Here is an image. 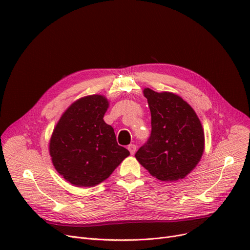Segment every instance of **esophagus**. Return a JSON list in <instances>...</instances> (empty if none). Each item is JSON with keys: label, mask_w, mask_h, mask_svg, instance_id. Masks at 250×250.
<instances>
[{"label": "esophagus", "mask_w": 250, "mask_h": 250, "mask_svg": "<svg viewBox=\"0 0 250 250\" xmlns=\"http://www.w3.org/2000/svg\"><path fill=\"white\" fill-rule=\"evenodd\" d=\"M127 150L129 151L130 154L134 155V154L136 153V151H137V146H136V145H133V144H130V145L127 146Z\"/></svg>", "instance_id": "obj_1"}]
</instances>
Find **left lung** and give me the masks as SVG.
<instances>
[{
    "mask_svg": "<svg viewBox=\"0 0 250 250\" xmlns=\"http://www.w3.org/2000/svg\"><path fill=\"white\" fill-rule=\"evenodd\" d=\"M144 95L151 110L152 130L136 153L137 160L150 174L163 181L186 177L204 152L202 124L190 105L170 92L147 88Z\"/></svg>",
    "mask_w": 250,
    "mask_h": 250,
    "instance_id": "1",
    "label": "left lung"
}]
</instances>
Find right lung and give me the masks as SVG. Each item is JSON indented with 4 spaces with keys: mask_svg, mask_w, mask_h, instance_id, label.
<instances>
[{
    "mask_svg": "<svg viewBox=\"0 0 250 250\" xmlns=\"http://www.w3.org/2000/svg\"><path fill=\"white\" fill-rule=\"evenodd\" d=\"M108 101L101 95L79 99L65 110L52 133L49 153L57 171L77 187L106 179L129 155L104 123Z\"/></svg>",
    "mask_w": 250,
    "mask_h": 250,
    "instance_id": "right-lung-1",
    "label": "right lung"
}]
</instances>
